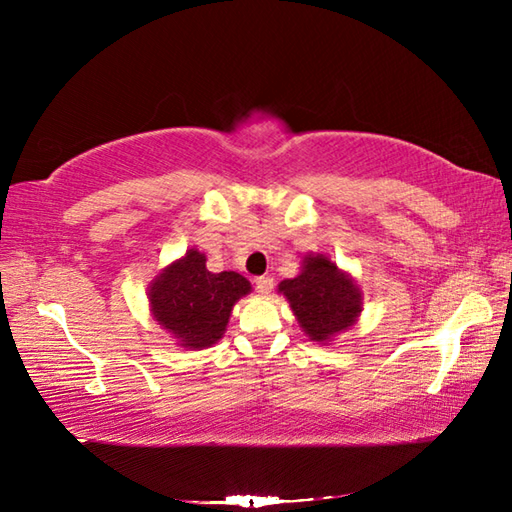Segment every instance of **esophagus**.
<instances>
[{
  "instance_id": "1",
  "label": "esophagus",
  "mask_w": 512,
  "mask_h": 512,
  "mask_svg": "<svg viewBox=\"0 0 512 512\" xmlns=\"http://www.w3.org/2000/svg\"><path fill=\"white\" fill-rule=\"evenodd\" d=\"M255 288H257L259 295H270V290H273V277H268V275L257 277L255 279Z\"/></svg>"
}]
</instances>
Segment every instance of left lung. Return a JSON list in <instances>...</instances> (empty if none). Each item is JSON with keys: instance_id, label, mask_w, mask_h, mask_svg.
I'll use <instances>...</instances> for the list:
<instances>
[{"instance_id": "obj_1", "label": "left lung", "mask_w": 512, "mask_h": 512, "mask_svg": "<svg viewBox=\"0 0 512 512\" xmlns=\"http://www.w3.org/2000/svg\"><path fill=\"white\" fill-rule=\"evenodd\" d=\"M279 292L290 303L310 341L328 343L350 330L363 310L361 288L325 255H308L295 279H284Z\"/></svg>"}]
</instances>
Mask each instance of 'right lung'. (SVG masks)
Segmentation results:
<instances>
[{
  "label": "right lung",
  "instance_id": "add662e5",
  "mask_svg": "<svg viewBox=\"0 0 512 512\" xmlns=\"http://www.w3.org/2000/svg\"><path fill=\"white\" fill-rule=\"evenodd\" d=\"M250 292V281L233 270L211 273L198 248L169 264L149 284L151 314L180 347L204 350L222 339L235 303Z\"/></svg>",
  "mask_w": 512,
  "mask_h": 512
}]
</instances>
